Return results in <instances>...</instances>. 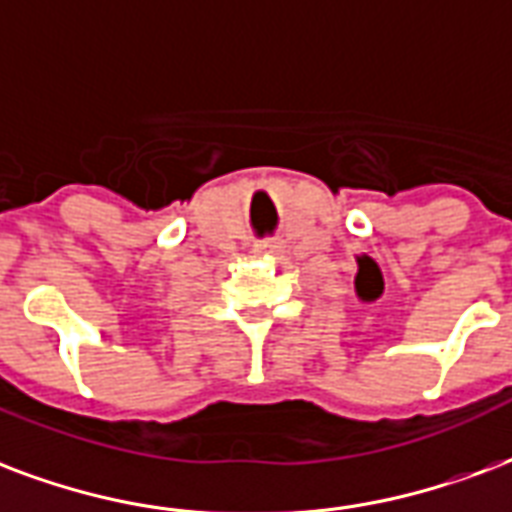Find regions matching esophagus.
Wrapping results in <instances>:
<instances>
[{"instance_id":"esophagus-1","label":"esophagus","mask_w":512,"mask_h":512,"mask_svg":"<svg viewBox=\"0 0 512 512\" xmlns=\"http://www.w3.org/2000/svg\"><path fill=\"white\" fill-rule=\"evenodd\" d=\"M255 249H257V252H266V255L276 257V260H279V257L287 252V246H285V241H282V238H266V241L255 244Z\"/></svg>"}]
</instances>
